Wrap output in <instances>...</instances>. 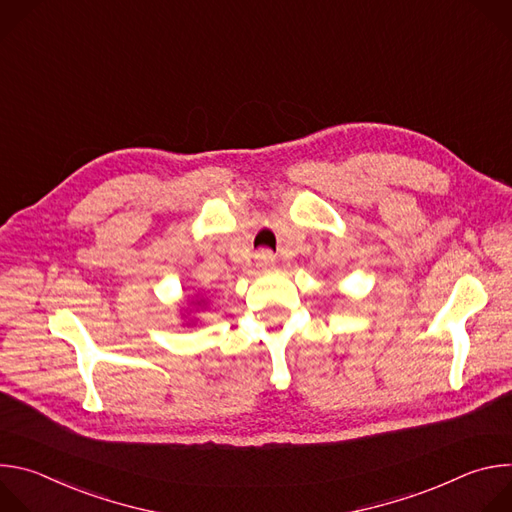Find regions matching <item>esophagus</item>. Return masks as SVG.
Here are the masks:
<instances>
[{
  "mask_svg": "<svg viewBox=\"0 0 512 512\" xmlns=\"http://www.w3.org/2000/svg\"><path fill=\"white\" fill-rule=\"evenodd\" d=\"M255 259H257V267H259V269H263V271H267V269H273V267H275V255H273L271 251H267V249L259 251V253L255 255Z\"/></svg>",
  "mask_w": 512,
  "mask_h": 512,
  "instance_id": "esophagus-1",
  "label": "esophagus"
}]
</instances>
